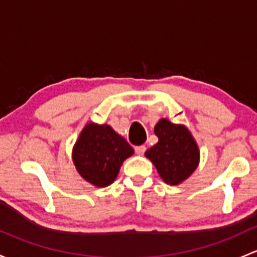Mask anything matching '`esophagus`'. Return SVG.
<instances>
[{"instance_id":"34e87169","label":"esophagus","mask_w":257,"mask_h":257,"mask_svg":"<svg viewBox=\"0 0 257 257\" xmlns=\"http://www.w3.org/2000/svg\"><path fill=\"white\" fill-rule=\"evenodd\" d=\"M147 151V147L145 145H139V147H136V153L138 155H144V153Z\"/></svg>"}]
</instances>
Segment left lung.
<instances>
[{"instance_id": "obj_1", "label": "left lung", "mask_w": 257, "mask_h": 257, "mask_svg": "<svg viewBox=\"0 0 257 257\" xmlns=\"http://www.w3.org/2000/svg\"><path fill=\"white\" fill-rule=\"evenodd\" d=\"M154 133L159 142L145 151V156L155 165L165 182H183L199 163V150L191 132L182 124H174L164 118L156 123Z\"/></svg>"}]
</instances>
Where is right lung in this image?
<instances>
[{"mask_svg": "<svg viewBox=\"0 0 257 257\" xmlns=\"http://www.w3.org/2000/svg\"><path fill=\"white\" fill-rule=\"evenodd\" d=\"M134 149L108 124L88 123L72 150V161L81 177L96 187H107L118 176Z\"/></svg>", "mask_w": 257, "mask_h": 257, "instance_id": "obj_1", "label": "right lung"}]
</instances>
